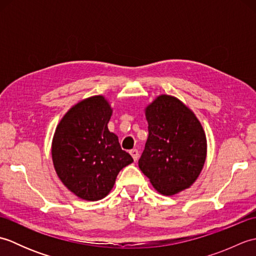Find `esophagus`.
<instances>
[{"mask_svg": "<svg viewBox=\"0 0 256 256\" xmlns=\"http://www.w3.org/2000/svg\"><path fill=\"white\" fill-rule=\"evenodd\" d=\"M130 154H131V156L133 157L134 162H136V160H138V150H130Z\"/></svg>", "mask_w": 256, "mask_h": 256, "instance_id": "esophagus-1", "label": "esophagus"}]
</instances>
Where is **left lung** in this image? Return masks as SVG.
<instances>
[{
  "instance_id": "8db88e82",
  "label": "left lung",
  "mask_w": 256,
  "mask_h": 256,
  "mask_svg": "<svg viewBox=\"0 0 256 256\" xmlns=\"http://www.w3.org/2000/svg\"><path fill=\"white\" fill-rule=\"evenodd\" d=\"M148 138L140 170L160 194H175L198 178L206 155V138L194 112L177 98L162 94L145 108Z\"/></svg>"
}]
</instances>
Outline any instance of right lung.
I'll use <instances>...</instances> for the list:
<instances>
[{
  "mask_svg": "<svg viewBox=\"0 0 256 256\" xmlns=\"http://www.w3.org/2000/svg\"><path fill=\"white\" fill-rule=\"evenodd\" d=\"M112 108L102 96L80 101L64 114L52 138L58 177L77 197L96 201L111 192L120 170L133 162L108 131Z\"/></svg>",
  "mask_w": 256,
  "mask_h": 256,
  "instance_id": "obj_1",
  "label": "right lung"
}]
</instances>
